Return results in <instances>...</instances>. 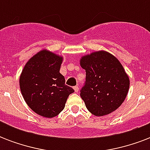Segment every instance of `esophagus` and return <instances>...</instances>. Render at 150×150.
Listing matches in <instances>:
<instances>
[{"instance_id": "esophagus-1", "label": "esophagus", "mask_w": 150, "mask_h": 150, "mask_svg": "<svg viewBox=\"0 0 150 150\" xmlns=\"http://www.w3.org/2000/svg\"><path fill=\"white\" fill-rule=\"evenodd\" d=\"M74 90H75V92H78L79 91V86H74Z\"/></svg>"}]
</instances>
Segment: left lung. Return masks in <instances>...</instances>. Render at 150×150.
<instances>
[{
	"mask_svg": "<svg viewBox=\"0 0 150 150\" xmlns=\"http://www.w3.org/2000/svg\"><path fill=\"white\" fill-rule=\"evenodd\" d=\"M80 65L86 70V82L80 96L95 116L114 111L125 100L130 81L117 59L104 50L82 57Z\"/></svg>",
	"mask_w": 150,
	"mask_h": 150,
	"instance_id": "8db88e82",
	"label": "left lung"
}]
</instances>
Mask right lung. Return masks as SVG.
Masks as SVG:
<instances>
[{"label": "right lung", "instance_id": "right-lung-1", "mask_svg": "<svg viewBox=\"0 0 150 150\" xmlns=\"http://www.w3.org/2000/svg\"><path fill=\"white\" fill-rule=\"evenodd\" d=\"M63 57L47 50L38 52L25 64L19 78L21 93L27 105L40 116L54 117L64 108L74 89L60 73Z\"/></svg>", "mask_w": 150, "mask_h": 150}]
</instances>
